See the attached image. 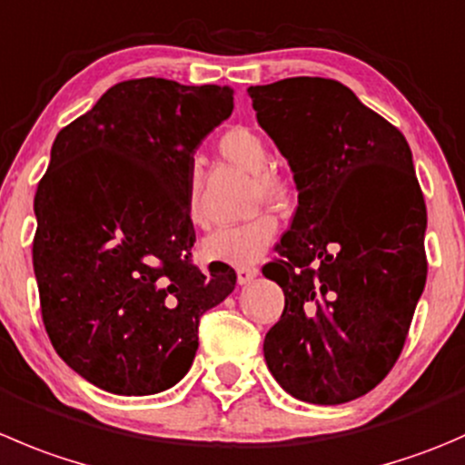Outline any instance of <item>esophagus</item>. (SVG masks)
<instances>
[{"instance_id": "obj_1", "label": "esophagus", "mask_w": 465, "mask_h": 465, "mask_svg": "<svg viewBox=\"0 0 465 465\" xmlns=\"http://www.w3.org/2000/svg\"><path fill=\"white\" fill-rule=\"evenodd\" d=\"M236 277H238V283H241V286H245V283L254 282V279L259 277V268H254V265H252V268H238Z\"/></svg>"}]
</instances>
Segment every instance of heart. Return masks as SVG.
<instances>
[{
	"mask_svg": "<svg viewBox=\"0 0 465 465\" xmlns=\"http://www.w3.org/2000/svg\"><path fill=\"white\" fill-rule=\"evenodd\" d=\"M218 152L238 168L254 174L256 200L282 202L288 197L286 177L279 170L270 168V145L261 134L250 127H229L218 138ZM186 213L193 223H200V182L197 174L188 177L186 186ZM279 223L272 213L254 215L238 224H224L202 238L200 254L204 261L229 265H252L270 250L277 238Z\"/></svg>",
	"mask_w": 465,
	"mask_h": 465,
	"instance_id": "b5f03b06",
	"label": "heart"
}]
</instances>
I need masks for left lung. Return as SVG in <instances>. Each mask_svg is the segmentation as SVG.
Instances as JSON below:
<instances>
[{
    "label": "left lung",
    "instance_id": "1",
    "mask_svg": "<svg viewBox=\"0 0 465 465\" xmlns=\"http://www.w3.org/2000/svg\"><path fill=\"white\" fill-rule=\"evenodd\" d=\"M247 93L297 186L291 229L263 265L286 297L265 363L302 402H350L395 366L427 282L411 150L341 81L292 76Z\"/></svg>",
    "mask_w": 465,
    "mask_h": 465
}]
</instances>
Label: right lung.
Wrapping results in <instances>:
<instances>
[{
    "label": "right lung",
    "mask_w": 465,
    "mask_h": 465,
    "mask_svg": "<svg viewBox=\"0 0 465 465\" xmlns=\"http://www.w3.org/2000/svg\"><path fill=\"white\" fill-rule=\"evenodd\" d=\"M229 85L129 79L58 132L35 191L34 270L58 357L97 389L154 395L197 352V327L236 286L191 261L197 145L232 115Z\"/></svg>",
    "instance_id": "add662e5"
}]
</instances>
